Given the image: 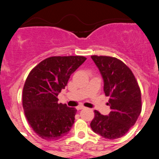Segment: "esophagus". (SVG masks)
Here are the masks:
<instances>
[{"label": "esophagus", "instance_id": "obj_1", "mask_svg": "<svg viewBox=\"0 0 159 159\" xmlns=\"http://www.w3.org/2000/svg\"><path fill=\"white\" fill-rule=\"evenodd\" d=\"M84 106H78V107L76 108L77 109H78V110H80V109H84Z\"/></svg>", "mask_w": 159, "mask_h": 159}]
</instances>
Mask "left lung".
<instances>
[{"label":"left lung","instance_id":"obj_1","mask_svg":"<svg viewBox=\"0 0 159 159\" xmlns=\"http://www.w3.org/2000/svg\"><path fill=\"white\" fill-rule=\"evenodd\" d=\"M98 67L103 81L104 92L109 96L111 112L108 116L95 110L91 127L107 139H117L128 132L141 112V93L130 68L120 60L108 56L91 57Z\"/></svg>","mask_w":159,"mask_h":159}]
</instances>
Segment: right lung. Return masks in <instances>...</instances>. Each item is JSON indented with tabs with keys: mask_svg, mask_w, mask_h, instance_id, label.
<instances>
[{
	"mask_svg": "<svg viewBox=\"0 0 159 159\" xmlns=\"http://www.w3.org/2000/svg\"><path fill=\"white\" fill-rule=\"evenodd\" d=\"M85 60L83 56L50 57L29 72L23 87L22 106L29 125L43 140L57 141L73 126L77 109L58 103L57 96Z\"/></svg>",
	"mask_w": 159,
	"mask_h": 159,
	"instance_id": "obj_1",
	"label": "right lung"
}]
</instances>
